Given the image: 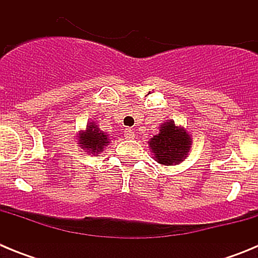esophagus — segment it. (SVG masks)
Returning a JSON list of instances; mask_svg holds the SVG:
<instances>
[{
  "mask_svg": "<svg viewBox=\"0 0 258 258\" xmlns=\"http://www.w3.org/2000/svg\"><path fill=\"white\" fill-rule=\"evenodd\" d=\"M134 136H136V134H134V132L132 131V129H125L124 137L126 138V140H133Z\"/></svg>",
  "mask_w": 258,
  "mask_h": 258,
  "instance_id": "esophagus-1",
  "label": "esophagus"
}]
</instances>
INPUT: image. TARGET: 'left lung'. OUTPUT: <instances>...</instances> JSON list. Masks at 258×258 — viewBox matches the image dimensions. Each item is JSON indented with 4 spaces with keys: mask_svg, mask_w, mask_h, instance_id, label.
<instances>
[{
    "mask_svg": "<svg viewBox=\"0 0 258 258\" xmlns=\"http://www.w3.org/2000/svg\"><path fill=\"white\" fill-rule=\"evenodd\" d=\"M191 143L190 134L182 126H177L172 120L161 124L159 134L149 141L154 159L163 165L183 161L190 152Z\"/></svg>",
    "mask_w": 258,
    "mask_h": 258,
    "instance_id": "obj_1",
    "label": "left lung"
}]
</instances>
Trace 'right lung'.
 Instances as JSON below:
<instances>
[{"label": "right lung", "instance_id": "add662e5", "mask_svg": "<svg viewBox=\"0 0 258 258\" xmlns=\"http://www.w3.org/2000/svg\"><path fill=\"white\" fill-rule=\"evenodd\" d=\"M108 136L101 129L94 121L86 125V131L79 133V145L83 150L89 154H99L103 151L104 146L108 145Z\"/></svg>", "mask_w": 258, "mask_h": 258}]
</instances>
